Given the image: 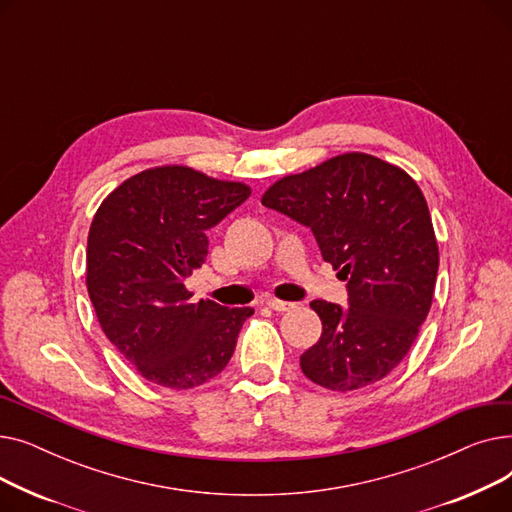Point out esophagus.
I'll return each instance as SVG.
<instances>
[{"instance_id": "obj_1", "label": "esophagus", "mask_w": 512, "mask_h": 512, "mask_svg": "<svg viewBox=\"0 0 512 512\" xmlns=\"http://www.w3.org/2000/svg\"><path fill=\"white\" fill-rule=\"evenodd\" d=\"M267 307L274 309V311H278V313H284V311L294 309L297 305H294V303H288V301H280V299H270V301H267Z\"/></svg>"}]
</instances>
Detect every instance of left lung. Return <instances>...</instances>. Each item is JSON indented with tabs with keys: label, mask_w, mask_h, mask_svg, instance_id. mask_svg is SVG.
<instances>
[{
	"label": "left lung",
	"mask_w": 512,
	"mask_h": 512,
	"mask_svg": "<svg viewBox=\"0 0 512 512\" xmlns=\"http://www.w3.org/2000/svg\"><path fill=\"white\" fill-rule=\"evenodd\" d=\"M261 203L311 228L321 257L348 280V307L313 301L321 338L301 355L334 392L384 380L407 357L432 307L438 242L425 197L398 166L342 153L274 182Z\"/></svg>",
	"instance_id": "1"
}]
</instances>
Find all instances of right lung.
I'll list each match as a JSON object with an SVG mask.
<instances>
[{
	"label": "right lung",
	"instance_id": "add662e5",
	"mask_svg": "<svg viewBox=\"0 0 512 512\" xmlns=\"http://www.w3.org/2000/svg\"><path fill=\"white\" fill-rule=\"evenodd\" d=\"M251 188L186 166L134 174L99 205L87 240V290L103 334L145 380L188 390L230 361L251 307L191 303L184 280L207 257V230Z\"/></svg>",
	"mask_w": 512,
	"mask_h": 512
}]
</instances>
